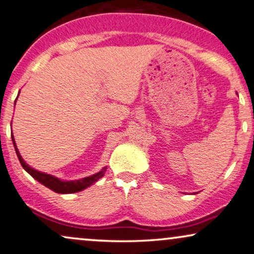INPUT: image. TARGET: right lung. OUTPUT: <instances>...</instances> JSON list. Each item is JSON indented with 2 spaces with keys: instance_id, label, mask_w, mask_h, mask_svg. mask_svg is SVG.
<instances>
[{
  "instance_id": "1",
  "label": "right lung",
  "mask_w": 254,
  "mask_h": 254,
  "mask_svg": "<svg viewBox=\"0 0 254 254\" xmlns=\"http://www.w3.org/2000/svg\"><path fill=\"white\" fill-rule=\"evenodd\" d=\"M11 137H12V143H13V146H15L17 157H18V159H19V162H21L22 167L24 168V170L28 172V173L31 175L32 178H35L37 181H39L40 184L46 186V187L50 188L51 190L59 192V194H70V192H76V191L83 190L84 188L89 187V186L95 184V182L99 180V179L102 178L103 174H104V171H106V170H103V171L99 172V173L90 175V177L81 179V180L62 181V180H59L58 178L52 177V175L46 174V173H42V172L33 170V168L30 167L28 164H25L24 160H23L22 157H21V154H19L18 150H17L16 143H15V140H13L12 134H11Z\"/></svg>"
}]
</instances>
